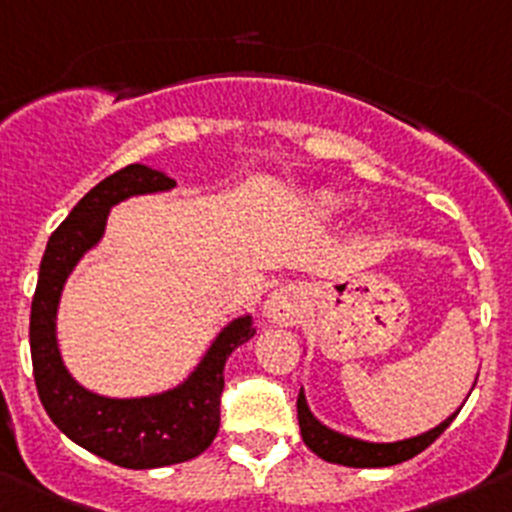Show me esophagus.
Listing matches in <instances>:
<instances>
[{
    "mask_svg": "<svg viewBox=\"0 0 512 512\" xmlns=\"http://www.w3.org/2000/svg\"><path fill=\"white\" fill-rule=\"evenodd\" d=\"M301 299H304V294H301V289L296 284L279 286V289L269 296V301H266V316H269L274 324H296V319H299L301 314Z\"/></svg>",
    "mask_w": 512,
    "mask_h": 512,
    "instance_id": "34e87169",
    "label": "esophagus"
}]
</instances>
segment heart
<instances>
[{
  "label": "heart",
  "instance_id": "b5f03b06",
  "mask_svg": "<svg viewBox=\"0 0 512 512\" xmlns=\"http://www.w3.org/2000/svg\"><path fill=\"white\" fill-rule=\"evenodd\" d=\"M316 208L324 213H334V211H339V201L334 196H319L316 198Z\"/></svg>",
  "mask_w": 512,
  "mask_h": 512
}]
</instances>
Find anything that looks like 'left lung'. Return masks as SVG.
Masks as SVG:
<instances>
[{
    "label": "left lung",
    "mask_w": 512,
    "mask_h": 512,
    "mask_svg": "<svg viewBox=\"0 0 512 512\" xmlns=\"http://www.w3.org/2000/svg\"><path fill=\"white\" fill-rule=\"evenodd\" d=\"M296 415H299L301 437H304L306 447H309L311 452H316L321 460L337 462V465L347 467H389L397 465V462L410 460V457L420 455L425 447H430L432 442L450 427V422L455 420L457 412L447 417L442 425H437L435 430L402 442H362L329 430V427H324L321 422L314 420V415H311L309 407H306L304 392H299V399H296Z\"/></svg>",
    "instance_id": "left-lung-1"
}]
</instances>
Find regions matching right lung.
Listing matches in <instances>:
<instances>
[{
  "instance_id": "right-lung-1",
  "label": "right lung",
  "mask_w": 512,
  "mask_h": 512,
  "mask_svg": "<svg viewBox=\"0 0 512 512\" xmlns=\"http://www.w3.org/2000/svg\"><path fill=\"white\" fill-rule=\"evenodd\" d=\"M173 186V178L140 163L100 180L47 241L29 316L34 384L50 420L72 442L130 470L175 465L208 450L221 425L223 364L233 349L256 334L251 316L236 319L218 334L186 384L155 397L107 399L82 389L67 374L57 352L55 316L72 266L100 241L110 206Z\"/></svg>"
}]
</instances>
